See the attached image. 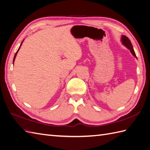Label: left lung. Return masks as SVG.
I'll use <instances>...</instances> for the list:
<instances>
[{"label": "left lung", "mask_w": 150, "mask_h": 150, "mask_svg": "<svg viewBox=\"0 0 150 150\" xmlns=\"http://www.w3.org/2000/svg\"><path fill=\"white\" fill-rule=\"evenodd\" d=\"M121 41L122 42V44H123L126 47H127L131 53L133 54V56H134L136 58H137V56H136V54L134 52V49H133V47L132 46V44H131L130 40L128 38H127L126 35H122Z\"/></svg>", "instance_id": "obj_1"}]
</instances>
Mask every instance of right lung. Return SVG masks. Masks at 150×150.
Returning <instances> with one entry per match:
<instances>
[{
    "label": "right lung",
    "instance_id": "right-lung-1",
    "mask_svg": "<svg viewBox=\"0 0 150 150\" xmlns=\"http://www.w3.org/2000/svg\"><path fill=\"white\" fill-rule=\"evenodd\" d=\"M24 41V40H23ZM23 41H22V42H21V46H20V47H19V48L18 49V50H17V51L16 52V53L15 54V56H14V57H13V63L14 62V61H15V59H16V56H17V52H18V51H19V49H20V48H21V45H22V42H23Z\"/></svg>",
    "mask_w": 150,
    "mask_h": 150
}]
</instances>
